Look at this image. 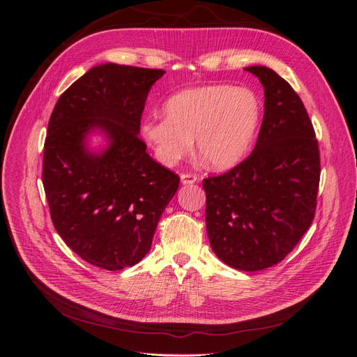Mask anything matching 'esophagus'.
Wrapping results in <instances>:
<instances>
[{
    "label": "esophagus",
    "instance_id": "34e87169",
    "mask_svg": "<svg viewBox=\"0 0 357 357\" xmlns=\"http://www.w3.org/2000/svg\"><path fill=\"white\" fill-rule=\"evenodd\" d=\"M198 181L197 174H193V172H183L181 174V183L183 185H193V183Z\"/></svg>",
    "mask_w": 357,
    "mask_h": 357
}]
</instances>
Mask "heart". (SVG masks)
Returning <instances> with one entry per match:
<instances>
[{"label":"heart","mask_w":357,"mask_h":357,"mask_svg":"<svg viewBox=\"0 0 357 357\" xmlns=\"http://www.w3.org/2000/svg\"><path fill=\"white\" fill-rule=\"evenodd\" d=\"M167 117L152 116L143 137L162 164L171 167L192 152L214 169H228L245 158L261 123L262 105L245 86L210 84L177 92L164 105Z\"/></svg>","instance_id":"b5f03b06"}]
</instances>
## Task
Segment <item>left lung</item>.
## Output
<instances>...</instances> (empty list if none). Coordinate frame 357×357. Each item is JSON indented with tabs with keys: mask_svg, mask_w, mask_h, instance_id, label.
I'll list each match as a JSON object with an SVG mask.
<instances>
[{
	"mask_svg": "<svg viewBox=\"0 0 357 357\" xmlns=\"http://www.w3.org/2000/svg\"><path fill=\"white\" fill-rule=\"evenodd\" d=\"M265 113L253 152L225 174L202 180L213 252L241 271L282 262L312 223L320 181L314 128L294 88L266 67Z\"/></svg>",
	"mask_w": 357,
	"mask_h": 357,
	"instance_id": "left-lung-1",
	"label": "left lung"
}]
</instances>
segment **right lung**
<instances>
[{
    "instance_id": "obj_1",
    "label": "right lung",
    "mask_w": 357,
    "mask_h": 357,
    "mask_svg": "<svg viewBox=\"0 0 357 357\" xmlns=\"http://www.w3.org/2000/svg\"><path fill=\"white\" fill-rule=\"evenodd\" d=\"M164 70L104 63L63 92L52 112L43 186L61 238L83 261L109 271L138 264L152 245L180 177L146 152L138 137L152 84ZM101 127L109 149L92 155L84 135Z\"/></svg>"
}]
</instances>
